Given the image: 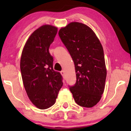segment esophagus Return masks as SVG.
<instances>
[{
  "mask_svg": "<svg viewBox=\"0 0 131 131\" xmlns=\"http://www.w3.org/2000/svg\"><path fill=\"white\" fill-rule=\"evenodd\" d=\"M61 74L62 76H64V75H65V71H64V70H62L61 71Z\"/></svg>",
  "mask_w": 131,
  "mask_h": 131,
  "instance_id": "esophagus-1",
  "label": "esophagus"
}]
</instances>
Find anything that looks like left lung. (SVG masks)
I'll use <instances>...</instances> for the list:
<instances>
[{"mask_svg":"<svg viewBox=\"0 0 131 131\" xmlns=\"http://www.w3.org/2000/svg\"><path fill=\"white\" fill-rule=\"evenodd\" d=\"M58 35L74 63L76 82L69 86L74 101L80 106L92 107L104 90L107 70L103 46L93 30L80 23H70Z\"/></svg>","mask_w":131,"mask_h":131,"instance_id":"1","label":"left lung"}]
</instances>
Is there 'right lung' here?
I'll return each instance as SVG.
<instances>
[{
  "label": "right lung",
  "instance_id": "1",
  "mask_svg": "<svg viewBox=\"0 0 131 131\" xmlns=\"http://www.w3.org/2000/svg\"><path fill=\"white\" fill-rule=\"evenodd\" d=\"M57 31L51 25L37 28L28 39L21 54L23 84L30 101L39 109L54 104L63 85L61 74L53 70V58L49 52Z\"/></svg>",
  "mask_w": 131,
  "mask_h": 131
}]
</instances>
